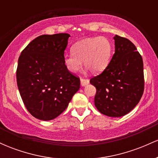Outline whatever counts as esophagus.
I'll return each mask as SVG.
<instances>
[{
	"mask_svg": "<svg viewBox=\"0 0 158 158\" xmlns=\"http://www.w3.org/2000/svg\"><path fill=\"white\" fill-rule=\"evenodd\" d=\"M80 81H81V86H85V85H88V83H89V80H88V79H83V78H81Z\"/></svg>",
	"mask_w": 158,
	"mask_h": 158,
	"instance_id": "obj_1",
	"label": "esophagus"
}]
</instances>
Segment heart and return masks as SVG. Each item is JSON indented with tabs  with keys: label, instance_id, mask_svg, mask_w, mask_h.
<instances>
[{
	"label": "heart",
	"instance_id": "1",
	"mask_svg": "<svg viewBox=\"0 0 158 158\" xmlns=\"http://www.w3.org/2000/svg\"><path fill=\"white\" fill-rule=\"evenodd\" d=\"M113 47L106 37H94L76 43L71 48V54L63 58V62L70 73L80 70L82 61L93 73L102 72L109 64Z\"/></svg>",
	"mask_w": 158,
	"mask_h": 158
}]
</instances>
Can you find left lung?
<instances>
[{"label": "left lung", "mask_w": 158, "mask_h": 158, "mask_svg": "<svg viewBox=\"0 0 158 158\" xmlns=\"http://www.w3.org/2000/svg\"><path fill=\"white\" fill-rule=\"evenodd\" d=\"M115 52L102 73L90 82L97 89L94 104L100 113L119 117L138 104L144 90L142 56L135 45L116 35Z\"/></svg>", "instance_id": "1"}]
</instances>
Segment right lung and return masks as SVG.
Listing matches in <instances>:
<instances>
[{
  "instance_id": "add662e5",
  "label": "right lung",
  "mask_w": 158,
  "mask_h": 158,
  "mask_svg": "<svg viewBox=\"0 0 158 158\" xmlns=\"http://www.w3.org/2000/svg\"><path fill=\"white\" fill-rule=\"evenodd\" d=\"M68 33L42 35L19 56L16 78L27 110L41 120H51L68 106L80 88V79L65 68L63 58Z\"/></svg>"
}]
</instances>
